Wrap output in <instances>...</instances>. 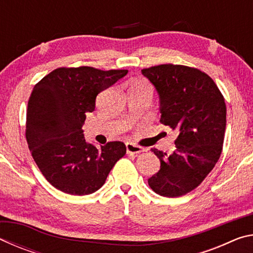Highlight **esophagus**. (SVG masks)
Returning <instances> with one entry per match:
<instances>
[{
    "label": "esophagus",
    "mask_w": 253,
    "mask_h": 253,
    "mask_svg": "<svg viewBox=\"0 0 253 253\" xmlns=\"http://www.w3.org/2000/svg\"><path fill=\"white\" fill-rule=\"evenodd\" d=\"M126 152H127V154H138L140 152H143V148L137 146V145L132 144V143H127L126 144Z\"/></svg>",
    "instance_id": "esophagus-1"
}]
</instances>
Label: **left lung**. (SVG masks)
Listing matches in <instances>:
<instances>
[{"mask_svg":"<svg viewBox=\"0 0 253 253\" xmlns=\"http://www.w3.org/2000/svg\"><path fill=\"white\" fill-rule=\"evenodd\" d=\"M142 74L160 98L161 123L178 130L172 154L152 148L161 169L148 185L162 196L177 198L198 187L219 161L226 125L224 98L195 68L161 65Z\"/></svg>","mask_w":253,"mask_h":253,"instance_id":"left-lung-1","label":"left lung"}]
</instances>
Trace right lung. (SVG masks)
<instances>
[{
	"instance_id": "right-lung-1",
	"label": "right lung",
	"mask_w": 253,
	"mask_h": 253,
	"mask_svg": "<svg viewBox=\"0 0 253 253\" xmlns=\"http://www.w3.org/2000/svg\"><path fill=\"white\" fill-rule=\"evenodd\" d=\"M128 70L58 68L34 85L28 101L27 142L34 162L51 185L71 195H88L104 185L126 154L122 142L97 147L84 138L85 114L99 92Z\"/></svg>"
}]
</instances>
